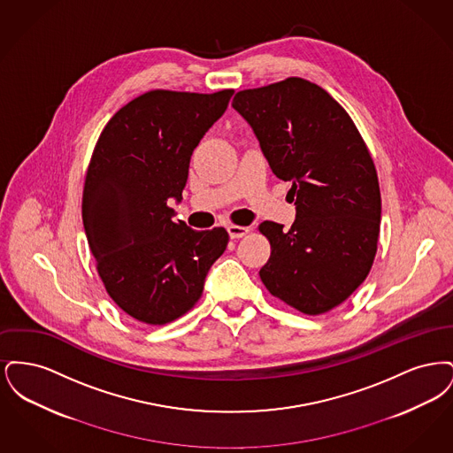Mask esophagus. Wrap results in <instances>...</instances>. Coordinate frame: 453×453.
<instances>
[{"label": "esophagus", "mask_w": 453, "mask_h": 453, "mask_svg": "<svg viewBox=\"0 0 453 453\" xmlns=\"http://www.w3.org/2000/svg\"><path fill=\"white\" fill-rule=\"evenodd\" d=\"M227 233L233 239H239V237L246 236L250 233V227H244V226H227Z\"/></svg>", "instance_id": "34e87169"}]
</instances>
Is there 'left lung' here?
Here are the masks:
<instances>
[{"label":"left lung","mask_w":453,"mask_h":453,"mask_svg":"<svg viewBox=\"0 0 453 453\" xmlns=\"http://www.w3.org/2000/svg\"><path fill=\"white\" fill-rule=\"evenodd\" d=\"M233 107L272 172L292 181L297 211L288 231L259 224L272 248L259 279L302 314H324L364 283L377 253L380 188L365 141L345 108L302 78L237 91Z\"/></svg>","instance_id":"8db88e82"}]
</instances>
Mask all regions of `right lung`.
<instances>
[{
    "instance_id": "obj_1",
    "label": "right lung",
    "mask_w": 453,
    "mask_h": 453,
    "mask_svg": "<svg viewBox=\"0 0 453 453\" xmlns=\"http://www.w3.org/2000/svg\"><path fill=\"white\" fill-rule=\"evenodd\" d=\"M234 89H152L120 108L88 165L83 226L108 296L135 321L163 326L187 314L227 248L224 227L173 222L190 157Z\"/></svg>"
}]
</instances>
